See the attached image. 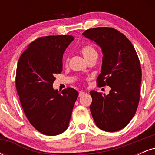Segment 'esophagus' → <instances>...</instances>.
Masks as SVG:
<instances>
[{
  "instance_id": "1",
  "label": "esophagus",
  "mask_w": 155,
  "mask_h": 155,
  "mask_svg": "<svg viewBox=\"0 0 155 155\" xmlns=\"http://www.w3.org/2000/svg\"><path fill=\"white\" fill-rule=\"evenodd\" d=\"M84 94H85L84 92L80 91V92H79V97H81V96H83L84 95Z\"/></svg>"
}]
</instances>
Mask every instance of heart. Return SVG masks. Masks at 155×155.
Listing matches in <instances>:
<instances>
[{
    "label": "heart",
    "mask_w": 155,
    "mask_h": 155,
    "mask_svg": "<svg viewBox=\"0 0 155 155\" xmlns=\"http://www.w3.org/2000/svg\"><path fill=\"white\" fill-rule=\"evenodd\" d=\"M81 53L82 54L84 58L87 60V61L91 59V58H94V57L97 56V53L96 49L92 47V45H90V44H86V45L83 46V47L81 48ZM68 57H66L65 60V63L66 65L68 63Z\"/></svg>",
    "instance_id": "b5f03b06"
}]
</instances>
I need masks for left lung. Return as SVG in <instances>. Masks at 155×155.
<instances>
[{
	"instance_id": "left-lung-1",
	"label": "left lung",
	"mask_w": 155,
	"mask_h": 155,
	"mask_svg": "<svg viewBox=\"0 0 155 155\" xmlns=\"http://www.w3.org/2000/svg\"><path fill=\"white\" fill-rule=\"evenodd\" d=\"M82 35L102 49V69L97 79V86L111 87L107 95L90 91L92 116L96 125L103 130H120L134 117L139 103L141 81L139 58L132 43L114 28H91Z\"/></svg>"
}]
</instances>
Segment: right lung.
Returning <instances> with one entry per match:
<instances>
[{
	"label": "right lung",
	"mask_w": 155,
	"mask_h": 155,
	"mask_svg": "<svg viewBox=\"0 0 155 155\" xmlns=\"http://www.w3.org/2000/svg\"><path fill=\"white\" fill-rule=\"evenodd\" d=\"M74 38L48 35L31 42L17 63L16 89L28 121L38 132L57 136L68 127L79 92L52 87L56 74L63 71V55Z\"/></svg>",
	"instance_id": "1"
}]
</instances>
